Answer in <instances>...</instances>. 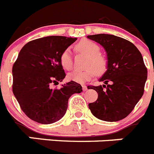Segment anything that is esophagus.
<instances>
[{
    "instance_id": "obj_1",
    "label": "esophagus",
    "mask_w": 154,
    "mask_h": 154,
    "mask_svg": "<svg viewBox=\"0 0 154 154\" xmlns=\"http://www.w3.org/2000/svg\"><path fill=\"white\" fill-rule=\"evenodd\" d=\"M82 87V89H83V91H86L87 89H88V88H87L86 85H83Z\"/></svg>"
}]
</instances>
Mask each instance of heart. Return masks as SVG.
I'll list each match as a JSON object with an SVG mask.
<instances>
[{
	"instance_id": "1",
	"label": "heart",
	"mask_w": 154,
	"mask_h": 154,
	"mask_svg": "<svg viewBox=\"0 0 154 154\" xmlns=\"http://www.w3.org/2000/svg\"><path fill=\"white\" fill-rule=\"evenodd\" d=\"M76 51L88 55L86 60V67L88 69L84 71L75 70L68 74L69 80L79 83H85L89 81L95 75L102 74L106 70L107 60L106 57L99 53L100 48L96 42L89 39H82L75 45ZM60 62L62 67L66 70H70L72 68V58L71 51L66 49L62 53Z\"/></svg>"
}]
</instances>
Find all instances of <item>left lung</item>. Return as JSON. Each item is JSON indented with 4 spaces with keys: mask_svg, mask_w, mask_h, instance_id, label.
Returning a JSON list of instances; mask_svg holds the SVG:
<instances>
[{
    "mask_svg": "<svg viewBox=\"0 0 154 154\" xmlns=\"http://www.w3.org/2000/svg\"><path fill=\"white\" fill-rule=\"evenodd\" d=\"M101 45L107 55V70L99 79L104 85L88 86L96 90L98 99L89 103L94 116L116 122L127 116L143 95L147 69L142 55L133 43L107 34L88 35Z\"/></svg>",
    "mask_w": 154,
    "mask_h": 154,
    "instance_id": "8db88e82",
    "label": "left lung"
}]
</instances>
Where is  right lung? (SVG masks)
Here are the masks:
<instances>
[{
    "label": "right lung",
    "instance_id": "1",
    "mask_svg": "<svg viewBox=\"0 0 154 154\" xmlns=\"http://www.w3.org/2000/svg\"><path fill=\"white\" fill-rule=\"evenodd\" d=\"M76 40L44 37L28 42L19 52L12 68L13 93L23 112L37 123L51 124L62 119L70 96L82 91L74 81L62 85L61 89L51 88L65 79L61 55Z\"/></svg>",
    "mask_w": 154,
    "mask_h": 154
}]
</instances>
